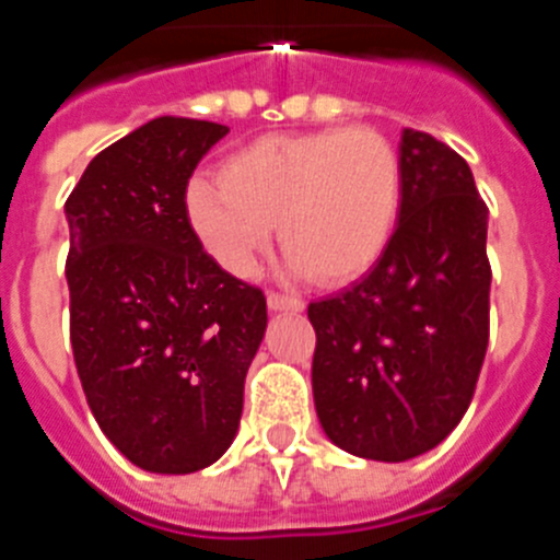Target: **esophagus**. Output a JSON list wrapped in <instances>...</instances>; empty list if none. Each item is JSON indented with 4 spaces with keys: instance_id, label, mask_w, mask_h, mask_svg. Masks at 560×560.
<instances>
[{
    "instance_id": "esophagus-1",
    "label": "esophagus",
    "mask_w": 560,
    "mask_h": 560,
    "mask_svg": "<svg viewBox=\"0 0 560 560\" xmlns=\"http://www.w3.org/2000/svg\"><path fill=\"white\" fill-rule=\"evenodd\" d=\"M266 303H269L271 311H291V314H300L305 308L303 300H296L291 294H280V291H269Z\"/></svg>"
}]
</instances>
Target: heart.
<instances>
[{
	"label": "heart",
	"instance_id": "1",
	"mask_svg": "<svg viewBox=\"0 0 560 560\" xmlns=\"http://www.w3.org/2000/svg\"><path fill=\"white\" fill-rule=\"evenodd\" d=\"M398 151L368 126L275 133L221 165V182L192 179L185 210L205 249L232 275H249L280 244L316 283H348L387 249L400 210Z\"/></svg>",
	"mask_w": 560,
	"mask_h": 560
}]
</instances>
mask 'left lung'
Here are the masks:
<instances>
[{
    "mask_svg": "<svg viewBox=\"0 0 560 560\" xmlns=\"http://www.w3.org/2000/svg\"><path fill=\"white\" fill-rule=\"evenodd\" d=\"M398 226L359 283L308 305L325 434L404 463L452 434L477 389L491 314L488 207L471 167L432 133H400Z\"/></svg>",
    "mask_w": 560,
    "mask_h": 560,
    "instance_id": "8db88e82",
    "label": "left lung"
}]
</instances>
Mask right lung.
<instances>
[{
  "mask_svg": "<svg viewBox=\"0 0 560 560\" xmlns=\"http://www.w3.org/2000/svg\"><path fill=\"white\" fill-rule=\"evenodd\" d=\"M230 128L156 117L89 162L69 221V339L117 452L192 474L230 448L266 296L221 269L187 221V182Z\"/></svg>",
  "mask_w": 560,
  "mask_h": 560,
  "instance_id": "1",
  "label": "right lung"
}]
</instances>
